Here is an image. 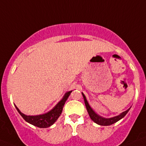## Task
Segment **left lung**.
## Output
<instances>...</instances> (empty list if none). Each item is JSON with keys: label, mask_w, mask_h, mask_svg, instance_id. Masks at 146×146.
<instances>
[{"label": "left lung", "mask_w": 146, "mask_h": 146, "mask_svg": "<svg viewBox=\"0 0 146 146\" xmlns=\"http://www.w3.org/2000/svg\"><path fill=\"white\" fill-rule=\"evenodd\" d=\"M82 96H83V99H84L86 109H87L88 113L90 118H91V120L94 121L95 123H96L99 125H101V126H110V125L113 124V123H115V122H117V121H118L119 120H121V118H123V117L126 115V113H128L129 110V109H128L127 110H126V111L123 112V113H121V114H120L119 115H118V116L113 117V118H102V117L96 114V113H95V112L91 109V108L90 107L89 104L88 103L86 96H85V95L83 94H82Z\"/></svg>", "instance_id": "8db88e82"}]
</instances>
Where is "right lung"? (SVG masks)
Wrapping results in <instances>:
<instances>
[{
  "label": "right lung",
  "mask_w": 146,
  "mask_h": 146,
  "mask_svg": "<svg viewBox=\"0 0 146 146\" xmlns=\"http://www.w3.org/2000/svg\"><path fill=\"white\" fill-rule=\"evenodd\" d=\"M72 91L67 92L65 94V96H64V98L58 103L57 105L52 110H50V112L43 115H34V116H33V115H25L23 113H22L20 111V110L18 109L16 106L15 107H16L18 113L21 115V116L27 122H28L31 124L33 125V126L39 127V128H47V127H49V126L53 124L55 121H56V120L58 118V117L60 115V114L62 113V110H63L64 104H65L66 101L68 97H69V95L71 94Z\"/></svg>",
  "instance_id": "right-lung-1"
}]
</instances>
